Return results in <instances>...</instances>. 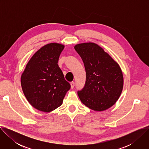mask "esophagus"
<instances>
[{
    "label": "esophagus",
    "instance_id": "esophagus-1",
    "mask_svg": "<svg viewBox=\"0 0 149 149\" xmlns=\"http://www.w3.org/2000/svg\"><path fill=\"white\" fill-rule=\"evenodd\" d=\"M70 84H71V88H73L74 87V86H75L74 82H71L70 83Z\"/></svg>",
    "mask_w": 149,
    "mask_h": 149
}]
</instances>
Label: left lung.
<instances>
[{
	"instance_id": "obj_1",
	"label": "left lung",
	"mask_w": 149,
	"mask_h": 149,
	"mask_svg": "<svg viewBox=\"0 0 149 149\" xmlns=\"http://www.w3.org/2000/svg\"><path fill=\"white\" fill-rule=\"evenodd\" d=\"M74 48L83 61L87 75L85 87L78 92L81 101L95 111L109 109L123 91L124 78L120 65L94 42L78 44Z\"/></svg>"
}]
</instances>
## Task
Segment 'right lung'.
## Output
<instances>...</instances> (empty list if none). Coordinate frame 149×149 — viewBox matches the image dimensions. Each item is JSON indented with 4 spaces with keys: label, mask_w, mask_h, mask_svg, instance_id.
I'll return each mask as SVG.
<instances>
[{
    "label": "right lung",
    "mask_w": 149,
    "mask_h": 149,
    "mask_svg": "<svg viewBox=\"0 0 149 149\" xmlns=\"http://www.w3.org/2000/svg\"><path fill=\"white\" fill-rule=\"evenodd\" d=\"M64 47L56 42L42 47L33 55L21 75L24 95L39 111L49 113L59 107L71 88L58 64Z\"/></svg>",
    "instance_id": "obj_1"
}]
</instances>
